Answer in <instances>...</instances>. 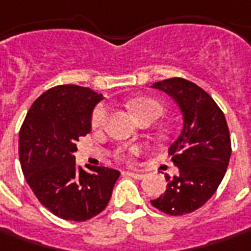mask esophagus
I'll return each instance as SVG.
<instances>
[{
  "mask_svg": "<svg viewBox=\"0 0 251 251\" xmlns=\"http://www.w3.org/2000/svg\"><path fill=\"white\" fill-rule=\"evenodd\" d=\"M125 175H129V176L134 177V179H143V177L146 176L144 174H142V172H136V171H126V172H124Z\"/></svg>",
  "mask_w": 251,
  "mask_h": 251,
  "instance_id": "1",
  "label": "esophagus"
}]
</instances>
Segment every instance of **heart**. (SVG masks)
<instances>
[{
  "label": "heart",
  "instance_id": "b5f03b06",
  "mask_svg": "<svg viewBox=\"0 0 251 251\" xmlns=\"http://www.w3.org/2000/svg\"><path fill=\"white\" fill-rule=\"evenodd\" d=\"M129 108L132 109L136 118H142L144 115H152V117L158 118L162 114V105L158 101L151 99H134L129 102ZM108 115V107L107 105H100L96 108L93 114V125L101 126Z\"/></svg>",
  "mask_w": 251,
  "mask_h": 251
}]
</instances>
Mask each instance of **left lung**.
<instances>
[{"label": "left lung", "instance_id": "left-lung-1", "mask_svg": "<svg viewBox=\"0 0 251 251\" xmlns=\"http://www.w3.org/2000/svg\"><path fill=\"white\" fill-rule=\"evenodd\" d=\"M151 87L175 100L183 119L180 133L168 149L179 174L165 175L167 190L151 204L169 215H183L204 205L225 176L232 152L229 129L217 102L195 83L172 77Z\"/></svg>", "mask_w": 251, "mask_h": 251}]
</instances>
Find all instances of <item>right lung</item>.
Listing matches in <instances>:
<instances>
[{
    "label": "right lung",
    "mask_w": 251,
    "mask_h": 251,
    "mask_svg": "<svg viewBox=\"0 0 251 251\" xmlns=\"http://www.w3.org/2000/svg\"><path fill=\"white\" fill-rule=\"evenodd\" d=\"M104 99L90 87L62 84L33 102L19 132V160L27 185L56 217L87 221L108 204L121 175L117 169L75 162L76 143L91 130L96 105Z\"/></svg>",
    "instance_id": "add662e5"
}]
</instances>
